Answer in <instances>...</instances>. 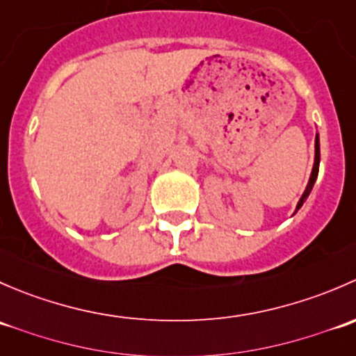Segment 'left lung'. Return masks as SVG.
Listing matches in <instances>:
<instances>
[{"label":"left lung","mask_w":356,"mask_h":356,"mask_svg":"<svg viewBox=\"0 0 356 356\" xmlns=\"http://www.w3.org/2000/svg\"><path fill=\"white\" fill-rule=\"evenodd\" d=\"M318 165H321V143H318V134H317V136H315V161H314V168H312V175H310V181H308V184H307V189H305L303 196H301L300 201H298L296 210H300L301 204L305 203V200H307L308 195H310V191H312V188H314L315 181H317Z\"/></svg>","instance_id":"1"}]
</instances>
